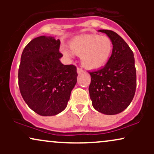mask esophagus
Segmentation results:
<instances>
[{
	"mask_svg": "<svg viewBox=\"0 0 154 154\" xmlns=\"http://www.w3.org/2000/svg\"><path fill=\"white\" fill-rule=\"evenodd\" d=\"M77 73H78V74H82V73H83V72H84L82 69V68H79V67L77 69Z\"/></svg>",
	"mask_w": 154,
	"mask_h": 154,
	"instance_id": "34e87169",
	"label": "esophagus"
}]
</instances>
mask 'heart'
Instances as JSON below:
<instances>
[{
    "label": "heart",
    "mask_w": 154,
    "mask_h": 154,
    "mask_svg": "<svg viewBox=\"0 0 154 154\" xmlns=\"http://www.w3.org/2000/svg\"><path fill=\"white\" fill-rule=\"evenodd\" d=\"M69 48L74 54L81 56V62L88 69H98L105 65L110 57L113 45L107 36L82 35L72 38ZM66 56H71L68 50H63Z\"/></svg>",
    "instance_id": "b5f03b06"
}]
</instances>
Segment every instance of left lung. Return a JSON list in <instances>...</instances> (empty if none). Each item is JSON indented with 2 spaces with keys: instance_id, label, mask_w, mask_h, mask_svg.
Here are the masks:
<instances>
[{
  "instance_id": "8db88e82",
  "label": "left lung",
  "mask_w": 154,
  "mask_h": 154,
  "mask_svg": "<svg viewBox=\"0 0 154 154\" xmlns=\"http://www.w3.org/2000/svg\"><path fill=\"white\" fill-rule=\"evenodd\" d=\"M113 44L111 56L106 64L91 76L89 93L95 110L114 115L127 109L133 99L136 89V69L132 51L115 32L100 29Z\"/></svg>"
}]
</instances>
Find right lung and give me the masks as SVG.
I'll use <instances>...</instances> for the list:
<instances>
[{
    "instance_id": "1",
    "label": "right lung",
    "mask_w": 154,
    "mask_h": 154,
    "mask_svg": "<svg viewBox=\"0 0 154 154\" xmlns=\"http://www.w3.org/2000/svg\"><path fill=\"white\" fill-rule=\"evenodd\" d=\"M59 48V39L40 36L26 45L21 56L19 91L39 115L54 116L64 110L77 83V68L60 61Z\"/></svg>"
}]
</instances>
